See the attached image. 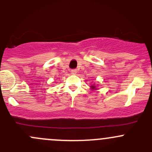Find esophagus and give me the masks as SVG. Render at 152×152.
Listing matches in <instances>:
<instances>
[{
    "mask_svg": "<svg viewBox=\"0 0 152 152\" xmlns=\"http://www.w3.org/2000/svg\"><path fill=\"white\" fill-rule=\"evenodd\" d=\"M77 72H78L77 69H72V70H70V73H71L72 74H76Z\"/></svg>",
    "mask_w": 152,
    "mask_h": 152,
    "instance_id": "obj_1",
    "label": "esophagus"
}]
</instances>
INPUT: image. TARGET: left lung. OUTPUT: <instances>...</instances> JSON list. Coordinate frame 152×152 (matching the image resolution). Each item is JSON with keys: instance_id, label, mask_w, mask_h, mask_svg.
I'll use <instances>...</instances> for the list:
<instances>
[{"instance_id": "8db88e82", "label": "left lung", "mask_w": 152, "mask_h": 152, "mask_svg": "<svg viewBox=\"0 0 152 152\" xmlns=\"http://www.w3.org/2000/svg\"><path fill=\"white\" fill-rule=\"evenodd\" d=\"M92 89H95V86H91Z\"/></svg>"}]
</instances>
